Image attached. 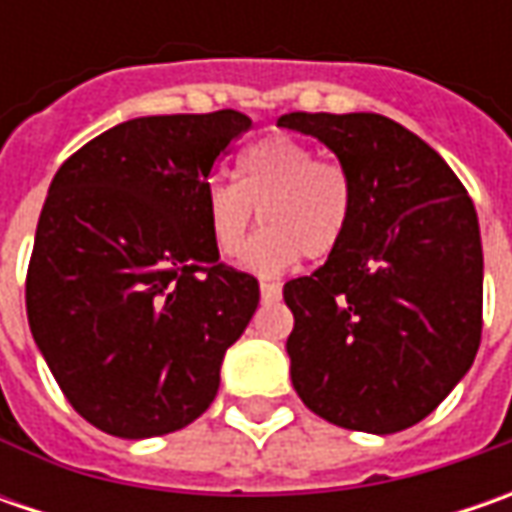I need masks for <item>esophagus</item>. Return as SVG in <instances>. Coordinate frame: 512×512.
I'll list each match as a JSON object with an SVG mask.
<instances>
[{
    "mask_svg": "<svg viewBox=\"0 0 512 512\" xmlns=\"http://www.w3.org/2000/svg\"><path fill=\"white\" fill-rule=\"evenodd\" d=\"M259 290H262V302H265V305H276V302L282 299V287L276 285V282H262Z\"/></svg>",
    "mask_w": 512,
    "mask_h": 512,
    "instance_id": "1",
    "label": "esophagus"
}]
</instances>
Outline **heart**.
<instances>
[{"mask_svg":"<svg viewBox=\"0 0 512 512\" xmlns=\"http://www.w3.org/2000/svg\"><path fill=\"white\" fill-rule=\"evenodd\" d=\"M239 179L205 185V222L219 256L233 259L245 247L259 210L262 233L247 245L242 265L259 276H279L305 253L325 259L347 233L353 216V185L333 159L285 136L250 145L236 165Z\"/></svg>","mask_w":512,"mask_h":512,"instance_id":"obj_1","label":"heart"}]
</instances>
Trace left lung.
Instances as JSON below:
<instances>
[{
	"label": "left lung",
	"mask_w": 512,
	"mask_h": 512,
	"mask_svg": "<svg viewBox=\"0 0 512 512\" xmlns=\"http://www.w3.org/2000/svg\"><path fill=\"white\" fill-rule=\"evenodd\" d=\"M336 153L353 216L316 273L285 285L299 399L330 424L399 433L462 382L482 342V233L456 173L379 113H285Z\"/></svg>",
	"instance_id": "obj_1"
}]
</instances>
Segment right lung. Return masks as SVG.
Segmentation results:
<instances>
[{
  "label": "right lung",
  "mask_w": 512,
  "mask_h": 512,
  "mask_svg": "<svg viewBox=\"0 0 512 512\" xmlns=\"http://www.w3.org/2000/svg\"><path fill=\"white\" fill-rule=\"evenodd\" d=\"M253 122L139 116L56 170L25 285L33 342L73 410L119 439L182 430L219 390L259 282L219 262L205 185Z\"/></svg>",
  "instance_id": "1"
}]
</instances>
